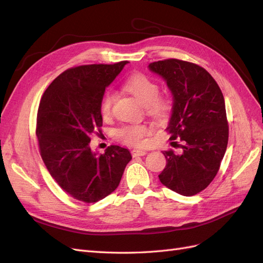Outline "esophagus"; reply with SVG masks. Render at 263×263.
<instances>
[{
  "instance_id": "1",
  "label": "esophagus",
  "mask_w": 263,
  "mask_h": 263,
  "mask_svg": "<svg viewBox=\"0 0 263 263\" xmlns=\"http://www.w3.org/2000/svg\"><path fill=\"white\" fill-rule=\"evenodd\" d=\"M132 155H133V157H141V156L147 155V151L146 150H140V149H134L132 151Z\"/></svg>"
}]
</instances>
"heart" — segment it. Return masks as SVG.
I'll return each mask as SVG.
<instances>
[{
	"instance_id": "obj_1",
	"label": "heart",
	"mask_w": 263,
	"mask_h": 263,
	"mask_svg": "<svg viewBox=\"0 0 263 263\" xmlns=\"http://www.w3.org/2000/svg\"><path fill=\"white\" fill-rule=\"evenodd\" d=\"M124 89L134 95L142 105L146 106L148 113L157 118H166L170 110V103L168 100L158 98L159 86L145 74H134L128 78L124 83ZM113 93L107 91L101 101V113L106 117L110 114V108L113 104ZM149 133L148 127L144 124L126 125L117 130V137L125 144L132 146H142L145 144V137Z\"/></svg>"
}]
</instances>
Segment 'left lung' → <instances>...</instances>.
I'll return each mask as SVG.
<instances>
[{
    "label": "left lung",
    "mask_w": 263,
    "mask_h": 263,
    "mask_svg": "<svg viewBox=\"0 0 263 263\" xmlns=\"http://www.w3.org/2000/svg\"><path fill=\"white\" fill-rule=\"evenodd\" d=\"M172 94L170 139L179 138L181 154L162 151L166 165L159 174L164 186L183 196L200 193L217 174L226 153L228 123L218 84L204 68L178 59L149 63ZM174 142V141H173Z\"/></svg>",
    "instance_id": "1"
}]
</instances>
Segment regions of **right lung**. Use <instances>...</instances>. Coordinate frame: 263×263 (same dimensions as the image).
Wrapping results in <instances>:
<instances>
[{
  "label": "right lung",
  "instance_id": "right-lung-1",
  "mask_svg": "<svg viewBox=\"0 0 263 263\" xmlns=\"http://www.w3.org/2000/svg\"><path fill=\"white\" fill-rule=\"evenodd\" d=\"M128 61L71 68L51 82L37 113L41 156L59 186L76 200L95 203L117 189L128 149L110 146L105 154L90 147L102 126L101 101L105 89Z\"/></svg>",
  "mask_w": 263,
  "mask_h": 263
}]
</instances>
